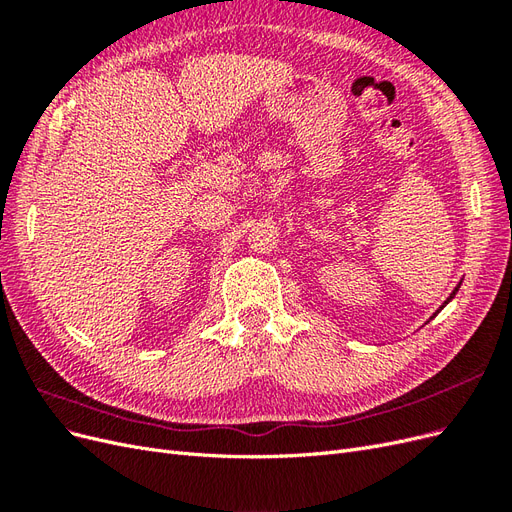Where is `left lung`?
Returning <instances> with one entry per match:
<instances>
[{"mask_svg": "<svg viewBox=\"0 0 512 512\" xmlns=\"http://www.w3.org/2000/svg\"><path fill=\"white\" fill-rule=\"evenodd\" d=\"M457 290H459V286H457V288H455V290H453V294H451V297H448V299H446V303H448V301H451V299H453V297H455V294H457ZM442 307H444V305H442Z\"/></svg>", "mask_w": 512, "mask_h": 512, "instance_id": "obj_1", "label": "left lung"}]
</instances>
